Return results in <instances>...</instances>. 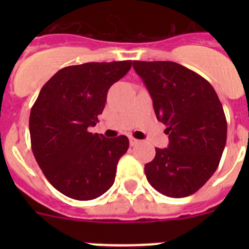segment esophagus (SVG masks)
<instances>
[{
    "label": "esophagus",
    "mask_w": 249,
    "mask_h": 249,
    "mask_svg": "<svg viewBox=\"0 0 249 249\" xmlns=\"http://www.w3.org/2000/svg\"><path fill=\"white\" fill-rule=\"evenodd\" d=\"M129 143H131V146H136V144L140 143V141L133 137H129Z\"/></svg>",
    "instance_id": "esophagus-1"
}]
</instances>
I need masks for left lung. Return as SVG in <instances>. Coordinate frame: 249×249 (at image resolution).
Listing matches in <instances>:
<instances>
[{"mask_svg": "<svg viewBox=\"0 0 249 249\" xmlns=\"http://www.w3.org/2000/svg\"><path fill=\"white\" fill-rule=\"evenodd\" d=\"M146 85L157 120L166 124L167 148H156L144 166L147 181L172 198L187 197L215 172L227 141V121L206 78L171 61H133Z\"/></svg>", "mask_w": 249, "mask_h": 249, "instance_id": "obj_1", "label": "left lung"}]
</instances>
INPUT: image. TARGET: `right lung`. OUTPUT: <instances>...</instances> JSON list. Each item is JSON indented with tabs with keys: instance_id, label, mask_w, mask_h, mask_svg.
Listing matches in <instances>:
<instances>
[{
	"instance_id": "right-lung-1",
	"label": "right lung",
	"mask_w": 249,
	"mask_h": 249,
	"mask_svg": "<svg viewBox=\"0 0 249 249\" xmlns=\"http://www.w3.org/2000/svg\"><path fill=\"white\" fill-rule=\"evenodd\" d=\"M132 61L89 62L59 70L46 82L31 108V147L39 168L57 191L89 201L112 187L126 136L113 140L89 132L105 108L107 92Z\"/></svg>"
}]
</instances>
